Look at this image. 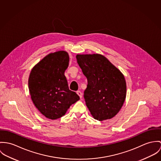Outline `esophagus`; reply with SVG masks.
Returning <instances> with one entry per match:
<instances>
[{
	"label": "esophagus",
	"instance_id": "esophagus-1",
	"mask_svg": "<svg viewBox=\"0 0 161 161\" xmlns=\"http://www.w3.org/2000/svg\"><path fill=\"white\" fill-rule=\"evenodd\" d=\"M76 93H77V94L80 96V98H81V97H82V92H81L80 91H76Z\"/></svg>",
	"mask_w": 161,
	"mask_h": 161
}]
</instances>
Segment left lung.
I'll use <instances>...</instances> for the list:
<instances>
[{
    "mask_svg": "<svg viewBox=\"0 0 161 161\" xmlns=\"http://www.w3.org/2000/svg\"><path fill=\"white\" fill-rule=\"evenodd\" d=\"M76 58L88 80L84 98L91 115L99 121L112 119L125 101L123 74L102 55H77Z\"/></svg>",
    "mask_w": 161,
    "mask_h": 161,
    "instance_id": "8db88e82",
    "label": "left lung"
}]
</instances>
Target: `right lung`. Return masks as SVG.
Here are the masks:
<instances>
[{
    "instance_id": "1",
    "label": "right lung",
    "mask_w": 161,
    "mask_h": 161,
    "mask_svg": "<svg viewBox=\"0 0 161 161\" xmlns=\"http://www.w3.org/2000/svg\"><path fill=\"white\" fill-rule=\"evenodd\" d=\"M69 56L65 51L48 54L33 67L28 80L31 99L46 117L55 120L64 115L70 106L80 99L69 89L64 75Z\"/></svg>"
}]
</instances>
